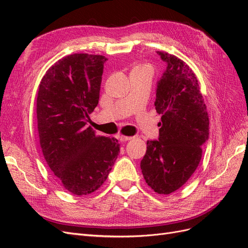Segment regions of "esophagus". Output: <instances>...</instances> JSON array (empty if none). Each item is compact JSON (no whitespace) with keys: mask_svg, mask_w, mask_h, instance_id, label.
<instances>
[{"mask_svg":"<svg viewBox=\"0 0 248 248\" xmlns=\"http://www.w3.org/2000/svg\"><path fill=\"white\" fill-rule=\"evenodd\" d=\"M132 139H133L132 137H126V136H120L119 137V140L121 141H127V140H130Z\"/></svg>","mask_w":248,"mask_h":248,"instance_id":"1","label":"esophagus"}]
</instances>
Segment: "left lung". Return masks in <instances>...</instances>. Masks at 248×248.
Segmentation results:
<instances>
[{
    "instance_id": "obj_1",
    "label": "left lung",
    "mask_w": 248,
    "mask_h": 248,
    "mask_svg": "<svg viewBox=\"0 0 248 248\" xmlns=\"http://www.w3.org/2000/svg\"><path fill=\"white\" fill-rule=\"evenodd\" d=\"M168 64L156 90L159 139L147 140L140 161L146 183L167 196L188 181L202 158L209 138V117L196 74L183 60L157 51Z\"/></svg>"
}]
</instances>
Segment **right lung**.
<instances>
[{
	"instance_id": "1",
	"label": "right lung",
	"mask_w": 248,
	"mask_h": 248,
	"mask_svg": "<svg viewBox=\"0 0 248 248\" xmlns=\"http://www.w3.org/2000/svg\"><path fill=\"white\" fill-rule=\"evenodd\" d=\"M101 55L73 54L44 74L37 95L40 147L47 166L66 190L87 196L106 181L120 152L115 138L96 136L89 115L99 101Z\"/></svg>"
}]
</instances>
